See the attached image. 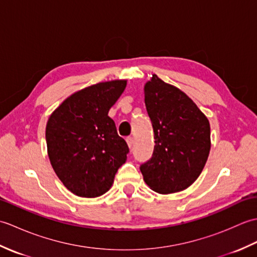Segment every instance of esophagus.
I'll list each match as a JSON object with an SVG mask.
<instances>
[{
    "label": "esophagus",
    "instance_id": "esophagus-1",
    "mask_svg": "<svg viewBox=\"0 0 257 257\" xmlns=\"http://www.w3.org/2000/svg\"><path fill=\"white\" fill-rule=\"evenodd\" d=\"M125 141H127V145L129 148H133L134 146V138L133 137H127V139H125Z\"/></svg>",
    "mask_w": 257,
    "mask_h": 257
}]
</instances>
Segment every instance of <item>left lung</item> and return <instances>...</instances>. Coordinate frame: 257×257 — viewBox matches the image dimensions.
<instances>
[{
	"label": "left lung",
	"instance_id": "obj_1",
	"mask_svg": "<svg viewBox=\"0 0 257 257\" xmlns=\"http://www.w3.org/2000/svg\"><path fill=\"white\" fill-rule=\"evenodd\" d=\"M144 92L156 145L140 171L156 192H180L199 178L206 163L211 149L209 119L185 92L157 75L147 81Z\"/></svg>",
	"mask_w": 257,
	"mask_h": 257
}]
</instances>
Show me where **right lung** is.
<instances>
[{"label": "right lung", "instance_id": "right-lung-1", "mask_svg": "<svg viewBox=\"0 0 257 257\" xmlns=\"http://www.w3.org/2000/svg\"><path fill=\"white\" fill-rule=\"evenodd\" d=\"M127 80L102 81L67 97L48 118L47 155L58 179L81 198H97L111 188L129 148L108 111Z\"/></svg>", "mask_w": 257, "mask_h": 257}]
</instances>
